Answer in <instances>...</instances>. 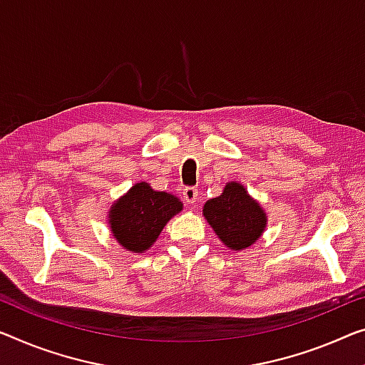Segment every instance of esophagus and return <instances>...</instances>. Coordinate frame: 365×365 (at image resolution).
I'll return each mask as SVG.
<instances>
[{
	"label": "esophagus",
	"instance_id": "34e87169",
	"mask_svg": "<svg viewBox=\"0 0 365 365\" xmlns=\"http://www.w3.org/2000/svg\"><path fill=\"white\" fill-rule=\"evenodd\" d=\"M183 198H185V201H187V203L193 205L195 201H197V198H198V190L195 188V187L183 188Z\"/></svg>",
	"mask_w": 365,
	"mask_h": 365
}]
</instances>
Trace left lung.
I'll return each instance as SVG.
<instances>
[{
    "instance_id": "obj_1",
    "label": "left lung",
    "mask_w": 365,
    "mask_h": 365,
    "mask_svg": "<svg viewBox=\"0 0 365 365\" xmlns=\"http://www.w3.org/2000/svg\"><path fill=\"white\" fill-rule=\"evenodd\" d=\"M203 216L231 251H244L264 235L267 213L239 182H227L220 197L203 206Z\"/></svg>"
}]
</instances>
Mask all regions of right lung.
I'll return each mask as SVG.
<instances>
[{
    "mask_svg": "<svg viewBox=\"0 0 365 365\" xmlns=\"http://www.w3.org/2000/svg\"><path fill=\"white\" fill-rule=\"evenodd\" d=\"M183 210L175 195L157 192L148 182H139L119 197L108 211V225L116 242L133 254H143L173 216Z\"/></svg>",
    "mask_w": 365,
    "mask_h": 365,
    "instance_id": "right-lung-1",
    "label": "right lung"
}]
</instances>
